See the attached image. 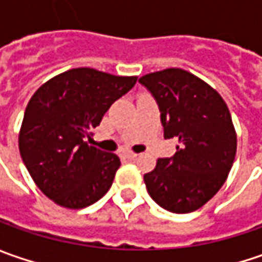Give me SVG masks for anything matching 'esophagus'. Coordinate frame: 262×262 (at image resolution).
Listing matches in <instances>:
<instances>
[{
  "label": "esophagus",
  "mask_w": 262,
  "mask_h": 262,
  "mask_svg": "<svg viewBox=\"0 0 262 262\" xmlns=\"http://www.w3.org/2000/svg\"><path fill=\"white\" fill-rule=\"evenodd\" d=\"M137 156H138V155H137V153H133V151H126L125 153L126 159H136Z\"/></svg>",
  "instance_id": "1"
}]
</instances>
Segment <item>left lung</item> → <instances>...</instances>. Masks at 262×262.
<instances>
[{
  "label": "left lung",
  "instance_id": "left-lung-1",
  "mask_svg": "<svg viewBox=\"0 0 262 262\" xmlns=\"http://www.w3.org/2000/svg\"><path fill=\"white\" fill-rule=\"evenodd\" d=\"M156 99L165 138L176 137L172 157L144 175L147 191L167 211H195L216 195L236 155V131L226 102L206 81L181 68L138 80Z\"/></svg>",
  "mask_w": 262,
  "mask_h": 262
}]
</instances>
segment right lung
<instances>
[{"label": "right lung", "mask_w": 262, "mask_h": 262, "mask_svg": "<svg viewBox=\"0 0 262 262\" xmlns=\"http://www.w3.org/2000/svg\"><path fill=\"white\" fill-rule=\"evenodd\" d=\"M136 81V76L73 68L48 80L29 100L20 155L37 188L58 206L84 208L109 191L121 160L86 138Z\"/></svg>", "instance_id": "add662e5"}]
</instances>
